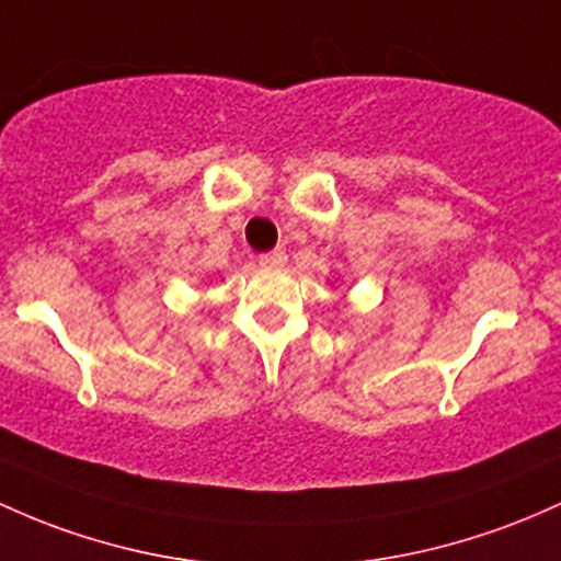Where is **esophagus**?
<instances>
[{
	"mask_svg": "<svg viewBox=\"0 0 561 561\" xmlns=\"http://www.w3.org/2000/svg\"><path fill=\"white\" fill-rule=\"evenodd\" d=\"M257 261H261V266H266V268H279V266H285L287 255H285V250H271V252H263Z\"/></svg>",
	"mask_w": 561,
	"mask_h": 561,
	"instance_id": "1",
	"label": "esophagus"
}]
</instances>
